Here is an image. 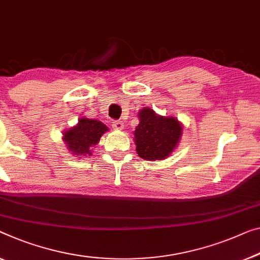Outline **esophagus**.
<instances>
[{
	"mask_svg": "<svg viewBox=\"0 0 260 260\" xmlns=\"http://www.w3.org/2000/svg\"><path fill=\"white\" fill-rule=\"evenodd\" d=\"M112 126H113L115 129H119V131L123 129V123L121 121H117V120H114V121L112 122Z\"/></svg>",
	"mask_w": 260,
	"mask_h": 260,
	"instance_id": "34e87169",
	"label": "esophagus"
}]
</instances>
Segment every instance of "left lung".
<instances>
[{
    "label": "left lung",
    "mask_w": 260,
    "mask_h": 260,
    "mask_svg": "<svg viewBox=\"0 0 260 260\" xmlns=\"http://www.w3.org/2000/svg\"><path fill=\"white\" fill-rule=\"evenodd\" d=\"M134 141L139 156L147 161L164 160L175 149L182 137V125L174 117H161L149 107L139 112Z\"/></svg>",
    "instance_id": "obj_1"
}]
</instances>
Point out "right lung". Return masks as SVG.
Listing matches in <instances>:
<instances>
[{"mask_svg": "<svg viewBox=\"0 0 260 260\" xmlns=\"http://www.w3.org/2000/svg\"><path fill=\"white\" fill-rule=\"evenodd\" d=\"M108 128L105 123L95 119L80 118L75 127L64 132L63 140L73 155L78 157L92 155V147L99 142Z\"/></svg>", "mask_w": 260, "mask_h": 260, "instance_id": "right-lung-1", "label": "right lung"}]
</instances>
